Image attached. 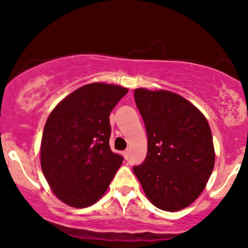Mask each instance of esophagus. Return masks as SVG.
<instances>
[{
    "label": "esophagus",
    "mask_w": 248,
    "mask_h": 248,
    "mask_svg": "<svg viewBox=\"0 0 248 248\" xmlns=\"http://www.w3.org/2000/svg\"><path fill=\"white\" fill-rule=\"evenodd\" d=\"M124 160H128V158H129V150H124Z\"/></svg>",
    "instance_id": "esophagus-1"
}]
</instances>
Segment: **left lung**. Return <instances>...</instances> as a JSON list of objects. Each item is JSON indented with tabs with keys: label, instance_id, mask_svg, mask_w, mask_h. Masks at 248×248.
<instances>
[{
	"label": "left lung",
	"instance_id": "left-lung-1",
	"mask_svg": "<svg viewBox=\"0 0 248 248\" xmlns=\"http://www.w3.org/2000/svg\"><path fill=\"white\" fill-rule=\"evenodd\" d=\"M148 135L147 157L134 173L153 205L175 212L192 204L215 167L209 122L197 107L170 91H134Z\"/></svg>",
	"mask_w": 248,
	"mask_h": 248
}]
</instances>
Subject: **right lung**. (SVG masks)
<instances>
[{"instance_id": "1", "label": "right lung", "mask_w": 248, "mask_h": 248, "mask_svg": "<svg viewBox=\"0 0 248 248\" xmlns=\"http://www.w3.org/2000/svg\"><path fill=\"white\" fill-rule=\"evenodd\" d=\"M128 88L92 82L53 108L41 143V167L56 197L87 207L107 191L122 156L110 150L109 114Z\"/></svg>"}]
</instances>
